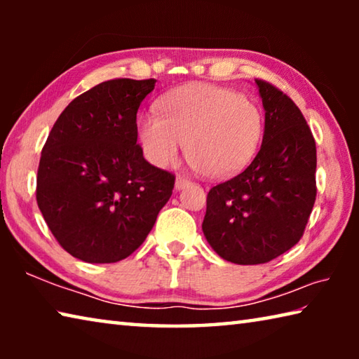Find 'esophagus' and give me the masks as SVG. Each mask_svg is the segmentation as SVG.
<instances>
[{"instance_id":"esophagus-1","label":"esophagus","mask_w":359,"mask_h":359,"mask_svg":"<svg viewBox=\"0 0 359 359\" xmlns=\"http://www.w3.org/2000/svg\"><path fill=\"white\" fill-rule=\"evenodd\" d=\"M188 184H190V179L185 177V175H177V179H175V190H182Z\"/></svg>"}]
</instances>
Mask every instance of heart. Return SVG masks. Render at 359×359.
Segmentation results:
<instances>
[{
  "mask_svg": "<svg viewBox=\"0 0 359 359\" xmlns=\"http://www.w3.org/2000/svg\"><path fill=\"white\" fill-rule=\"evenodd\" d=\"M158 112L137 120L139 142L151 165L165 168L185 145L194 171L224 179L250 165L263 141L259 107L233 90L191 83L163 96Z\"/></svg>",
  "mask_w": 359,
  "mask_h": 359,
  "instance_id": "heart-1",
  "label": "heart"
}]
</instances>
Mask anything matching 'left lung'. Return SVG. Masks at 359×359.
<instances>
[{
    "mask_svg": "<svg viewBox=\"0 0 359 359\" xmlns=\"http://www.w3.org/2000/svg\"><path fill=\"white\" fill-rule=\"evenodd\" d=\"M264 107L261 149L244 171L210 188L203 231L236 264H263L302 238L317 198V147L293 100L257 79Z\"/></svg>",
    "mask_w": 359,
    "mask_h": 359,
    "instance_id": "8db88e82",
    "label": "left lung"
}]
</instances>
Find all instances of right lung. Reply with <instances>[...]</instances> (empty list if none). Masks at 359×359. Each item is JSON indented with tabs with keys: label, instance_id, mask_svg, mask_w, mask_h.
I'll return each instance as SVG.
<instances>
[{
	"label": "right lung",
	"instance_id": "right-lung-1",
	"mask_svg": "<svg viewBox=\"0 0 359 359\" xmlns=\"http://www.w3.org/2000/svg\"><path fill=\"white\" fill-rule=\"evenodd\" d=\"M155 79H112L72 100L42 147L36 201L58 244L85 263L136 250L172 194L174 174L145 160L136 115Z\"/></svg>",
	"mask_w": 359,
	"mask_h": 359
}]
</instances>
